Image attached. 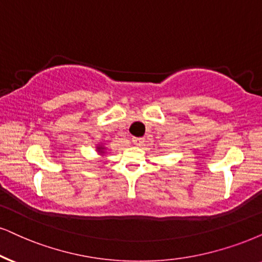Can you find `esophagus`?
<instances>
[{"instance_id": "34e87169", "label": "esophagus", "mask_w": 262, "mask_h": 262, "mask_svg": "<svg viewBox=\"0 0 262 262\" xmlns=\"http://www.w3.org/2000/svg\"><path fill=\"white\" fill-rule=\"evenodd\" d=\"M132 142H133L134 145H137V146H141V145L145 142V139L144 138H133Z\"/></svg>"}]
</instances>
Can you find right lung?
<instances>
[{"mask_svg": "<svg viewBox=\"0 0 262 262\" xmlns=\"http://www.w3.org/2000/svg\"><path fill=\"white\" fill-rule=\"evenodd\" d=\"M98 148V152H100V154L102 155V154H105V147L104 146H102V145H99V146L97 147Z\"/></svg>", "mask_w": 262, "mask_h": 262, "instance_id": "add662e5", "label": "right lung"}]
</instances>
